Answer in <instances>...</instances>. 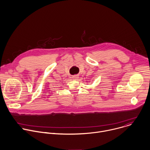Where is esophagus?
<instances>
[{"mask_svg":"<svg viewBox=\"0 0 150 150\" xmlns=\"http://www.w3.org/2000/svg\"><path fill=\"white\" fill-rule=\"evenodd\" d=\"M78 78H79V76H78V75H74V76H72L73 79H75V80L78 79Z\"/></svg>","mask_w":150,"mask_h":150,"instance_id":"34e87169","label":"esophagus"}]
</instances>
